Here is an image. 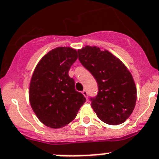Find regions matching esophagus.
I'll return each mask as SVG.
<instances>
[{"mask_svg": "<svg viewBox=\"0 0 159 159\" xmlns=\"http://www.w3.org/2000/svg\"><path fill=\"white\" fill-rule=\"evenodd\" d=\"M82 94H83L84 96H85V98H87V95H88V93H87V91L85 90V89H84V90L82 91Z\"/></svg>", "mask_w": 159, "mask_h": 159, "instance_id": "34e87169", "label": "esophagus"}]
</instances>
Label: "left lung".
Here are the masks:
<instances>
[{
	"label": "left lung",
	"mask_w": 159,
	"mask_h": 159,
	"mask_svg": "<svg viewBox=\"0 0 159 159\" xmlns=\"http://www.w3.org/2000/svg\"><path fill=\"white\" fill-rule=\"evenodd\" d=\"M81 65L98 83V91L89 100L97 116L105 123H123L134 109L137 89L130 72L109 51L85 46L78 51Z\"/></svg>",
	"instance_id": "obj_1"
}]
</instances>
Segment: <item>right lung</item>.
I'll return each instance as SVG.
<instances>
[{
	"label": "right lung",
	"mask_w": 159,
	"mask_h": 159,
	"mask_svg": "<svg viewBox=\"0 0 159 159\" xmlns=\"http://www.w3.org/2000/svg\"><path fill=\"white\" fill-rule=\"evenodd\" d=\"M78 52L70 47L52 49L35 68L30 86V101L38 119L50 128L68 125L85 102L75 89L74 79L69 76Z\"/></svg>",
	"instance_id": "1"
}]
</instances>
